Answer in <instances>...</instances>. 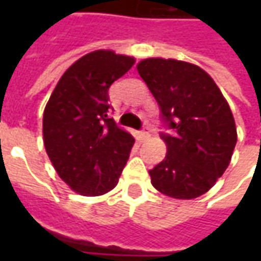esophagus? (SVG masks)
<instances>
[{
  "label": "esophagus",
  "instance_id": "esophagus-1",
  "mask_svg": "<svg viewBox=\"0 0 261 261\" xmlns=\"http://www.w3.org/2000/svg\"><path fill=\"white\" fill-rule=\"evenodd\" d=\"M151 132H152V127H151V126H145V127L142 129L141 135H142V138H148V136L151 135Z\"/></svg>",
  "mask_w": 261,
  "mask_h": 261
}]
</instances>
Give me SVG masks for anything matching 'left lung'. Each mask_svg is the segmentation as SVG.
Returning a JSON list of instances; mask_svg holds the SVG:
<instances>
[{"mask_svg":"<svg viewBox=\"0 0 261 261\" xmlns=\"http://www.w3.org/2000/svg\"><path fill=\"white\" fill-rule=\"evenodd\" d=\"M138 72L155 97L164 126L173 129L171 135L161 132L167 154L149 170L151 183L174 199L202 196L224 174L236 148L229 106L211 75L193 64L148 58Z\"/></svg>","mask_w":261,"mask_h":261,"instance_id":"8db88e82","label":"left lung"}]
</instances>
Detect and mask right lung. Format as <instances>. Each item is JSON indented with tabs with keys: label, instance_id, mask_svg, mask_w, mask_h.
<instances>
[{
	"label": "right lung",
	"instance_id": "right-lung-1",
	"mask_svg": "<svg viewBox=\"0 0 261 261\" xmlns=\"http://www.w3.org/2000/svg\"><path fill=\"white\" fill-rule=\"evenodd\" d=\"M130 56L94 50L58 81L43 113V142L59 177L76 193L100 196L115 189L134 136L110 117L109 88L134 66Z\"/></svg>",
	"mask_w": 261,
	"mask_h": 261
}]
</instances>
